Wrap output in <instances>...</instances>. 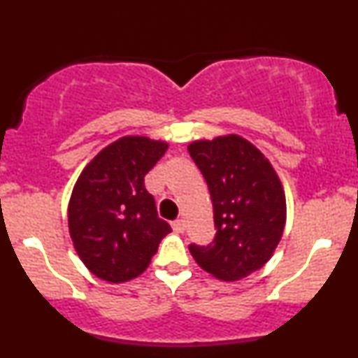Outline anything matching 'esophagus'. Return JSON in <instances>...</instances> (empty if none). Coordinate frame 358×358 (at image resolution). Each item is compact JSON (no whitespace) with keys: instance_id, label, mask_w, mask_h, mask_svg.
Listing matches in <instances>:
<instances>
[{"instance_id":"esophagus-1","label":"esophagus","mask_w":358,"mask_h":358,"mask_svg":"<svg viewBox=\"0 0 358 358\" xmlns=\"http://www.w3.org/2000/svg\"><path fill=\"white\" fill-rule=\"evenodd\" d=\"M171 229H173L175 232H183L185 231V222L182 219H176L171 222Z\"/></svg>"}]
</instances>
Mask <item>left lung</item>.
<instances>
[{"instance_id":"obj_1","label":"left lung","mask_w":358,"mask_h":358,"mask_svg":"<svg viewBox=\"0 0 358 358\" xmlns=\"http://www.w3.org/2000/svg\"><path fill=\"white\" fill-rule=\"evenodd\" d=\"M188 153L208 185L215 237L190 244L200 268L222 281H237L261 269L281 241L286 199L264 155L237 134L195 141Z\"/></svg>"}]
</instances>
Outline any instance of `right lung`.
Listing matches in <instances>:
<instances>
[{"instance_id":"obj_1","label":"right lung","mask_w":358,"mask_h":358,"mask_svg":"<svg viewBox=\"0 0 358 358\" xmlns=\"http://www.w3.org/2000/svg\"><path fill=\"white\" fill-rule=\"evenodd\" d=\"M168 145L124 136L84 168L69 203V229L87 269L109 282L145 273L171 227L159 219L145 176Z\"/></svg>"}]
</instances>
